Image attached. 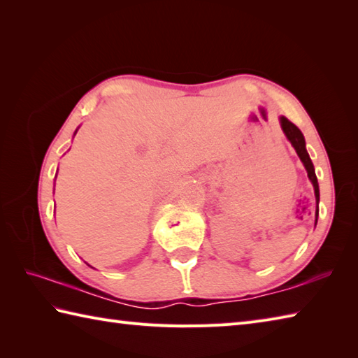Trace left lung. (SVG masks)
<instances>
[{
    "label": "left lung",
    "mask_w": 358,
    "mask_h": 358,
    "mask_svg": "<svg viewBox=\"0 0 358 358\" xmlns=\"http://www.w3.org/2000/svg\"><path fill=\"white\" fill-rule=\"evenodd\" d=\"M280 124L281 129H283V132L286 135V138L291 141V144L294 146L296 155L300 157L303 166H305V169L308 172V177L310 180V183L314 186V192H315V224H317V217H318V201H320V191H318V181H317V175L314 171V164L310 162L309 154L306 150V143H305V136H303L301 131L299 127H296L294 123H291L286 117H280Z\"/></svg>",
    "instance_id": "1"
}]
</instances>
